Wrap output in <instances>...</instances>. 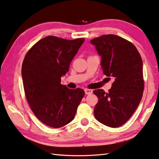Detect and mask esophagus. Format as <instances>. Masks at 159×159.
<instances>
[{
	"label": "esophagus",
	"instance_id": "1",
	"mask_svg": "<svg viewBox=\"0 0 159 159\" xmlns=\"http://www.w3.org/2000/svg\"><path fill=\"white\" fill-rule=\"evenodd\" d=\"M85 94H92V92H93V91L92 89H85Z\"/></svg>",
	"mask_w": 159,
	"mask_h": 159
}]
</instances>
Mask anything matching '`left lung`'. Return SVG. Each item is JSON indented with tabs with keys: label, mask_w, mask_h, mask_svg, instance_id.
<instances>
[{
	"label": "left lung",
	"mask_w": 159,
	"mask_h": 159,
	"mask_svg": "<svg viewBox=\"0 0 159 159\" xmlns=\"http://www.w3.org/2000/svg\"><path fill=\"white\" fill-rule=\"evenodd\" d=\"M101 57L102 72L114 81L109 92L94 90L98 102L94 109L99 122L110 127H120L129 120L143 96V61L132 43L114 34L90 40Z\"/></svg>",
	"instance_id": "1"
}]
</instances>
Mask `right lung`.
<instances>
[{"label": "right lung", "mask_w": 159, "mask_h": 159, "mask_svg": "<svg viewBox=\"0 0 159 159\" xmlns=\"http://www.w3.org/2000/svg\"><path fill=\"white\" fill-rule=\"evenodd\" d=\"M84 41L47 36L24 58L21 74L27 100L35 116L48 126L58 128L70 123L85 95L82 89L61 84Z\"/></svg>", "instance_id": "obj_1"}]
</instances>
